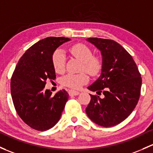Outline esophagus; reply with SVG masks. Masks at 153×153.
Segmentation results:
<instances>
[{"label":"esophagus","mask_w":153,"mask_h":153,"mask_svg":"<svg viewBox=\"0 0 153 153\" xmlns=\"http://www.w3.org/2000/svg\"><path fill=\"white\" fill-rule=\"evenodd\" d=\"M68 93H69V94H70V96L78 95V94H80L79 91H75V90H72V89L69 90Z\"/></svg>","instance_id":"1"}]
</instances>
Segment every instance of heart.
<instances>
[{"label":"heart","instance_id":"heart-1","mask_svg":"<svg viewBox=\"0 0 153 153\" xmlns=\"http://www.w3.org/2000/svg\"><path fill=\"white\" fill-rule=\"evenodd\" d=\"M70 53L82 62L81 71H86L91 75H95L102 68V61L97 56H93L91 49L83 44H76L70 48ZM65 56L60 50H56L52 56V64L57 73L64 72L65 67ZM89 81V76L86 72L78 74L69 73L62 79L64 86L72 89H79Z\"/></svg>","mask_w":153,"mask_h":153}]
</instances>
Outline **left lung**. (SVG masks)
I'll use <instances>...</instances> for the list:
<instances>
[{
	"instance_id": "left-lung-1",
	"label": "left lung",
	"mask_w": 153,
	"mask_h": 153,
	"mask_svg": "<svg viewBox=\"0 0 153 153\" xmlns=\"http://www.w3.org/2000/svg\"><path fill=\"white\" fill-rule=\"evenodd\" d=\"M101 51L102 72L88 89L103 94H90L86 113L91 121L102 127H112L132 113L141 94V74L131 54L111 39L88 38Z\"/></svg>"
}]
</instances>
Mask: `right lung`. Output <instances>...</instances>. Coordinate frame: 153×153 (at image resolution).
I'll list each match as a JSON object with an SVG mask.
<instances>
[{
  "instance_id": "add662e5",
  "label": "right lung",
  "mask_w": 153,
  "mask_h": 153,
  "mask_svg": "<svg viewBox=\"0 0 153 153\" xmlns=\"http://www.w3.org/2000/svg\"><path fill=\"white\" fill-rule=\"evenodd\" d=\"M66 37H47L25 51L11 78V94L14 108L22 121L33 129L45 131L60 120L69 98L65 89L52 96L44 89L47 80H54L52 56L58 47L70 41Z\"/></svg>"
}]
</instances>
